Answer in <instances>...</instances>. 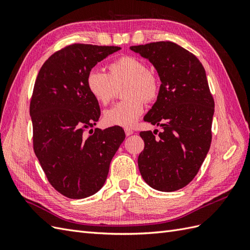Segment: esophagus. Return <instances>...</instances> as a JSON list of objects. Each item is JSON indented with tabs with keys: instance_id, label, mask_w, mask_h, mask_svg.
<instances>
[{
	"instance_id": "34e87169",
	"label": "esophagus",
	"mask_w": 250,
	"mask_h": 250,
	"mask_svg": "<svg viewBox=\"0 0 250 250\" xmlns=\"http://www.w3.org/2000/svg\"><path fill=\"white\" fill-rule=\"evenodd\" d=\"M124 131H125V134L127 135V137H129V135H131L133 133V131L130 129V128H125Z\"/></svg>"
}]
</instances>
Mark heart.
<instances>
[{"label": "heart", "instance_id": "1", "mask_svg": "<svg viewBox=\"0 0 250 250\" xmlns=\"http://www.w3.org/2000/svg\"><path fill=\"white\" fill-rule=\"evenodd\" d=\"M108 74L92 69L86 76V87L94 99L103 106L115 99L123 87L125 101L104 111L105 124L131 127L138 122L146 102L154 101L160 94L161 82L157 75L148 70L145 62L134 56H123L108 65Z\"/></svg>", "mask_w": 250, "mask_h": 250}]
</instances>
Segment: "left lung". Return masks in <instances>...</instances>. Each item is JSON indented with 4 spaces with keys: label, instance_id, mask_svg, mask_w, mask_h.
<instances>
[{
    "label": "left lung",
    "instance_id": "left-lung-1",
    "mask_svg": "<svg viewBox=\"0 0 250 250\" xmlns=\"http://www.w3.org/2000/svg\"><path fill=\"white\" fill-rule=\"evenodd\" d=\"M130 49L149 59L162 81L144 120L163 131L140 133L145 143L138 158L141 175L155 190L177 191L193 180L210 147L215 102L206 71L197 57L172 42Z\"/></svg>",
    "mask_w": 250,
    "mask_h": 250
}]
</instances>
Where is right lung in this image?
Returning <instances> with one entry per match:
<instances>
[{
    "instance_id": "add662e5",
    "label": "right lung",
    "mask_w": 250,
    "mask_h": 250,
    "mask_svg": "<svg viewBox=\"0 0 250 250\" xmlns=\"http://www.w3.org/2000/svg\"><path fill=\"white\" fill-rule=\"evenodd\" d=\"M120 49L70 44L51 55L36 77L30 101L33 149L51 186L67 198L100 190L125 139L120 126L92 129L101 111L86 87L87 73Z\"/></svg>"
}]
</instances>
